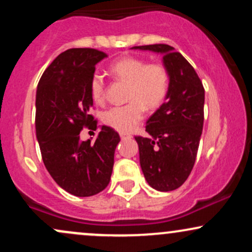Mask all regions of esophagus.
<instances>
[{"label":"esophagus","mask_w":252,"mask_h":252,"mask_svg":"<svg viewBox=\"0 0 252 252\" xmlns=\"http://www.w3.org/2000/svg\"><path fill=\"white\" fill-rule=\"evenodd\" d=\"M120 136H121V138H130V137H131V135L128 134V132H121Z\"/></svg>","instance_id":"34e87169"}]
</instances>
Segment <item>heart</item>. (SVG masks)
<instances>
[{
	"label": "heart",
	"mask_w": 252,
	"mask_h": 252,
	"mask_svg": "<svg viewBox=\"0 0 252 252\" xmlns=\"http://www.w3.org/2000/svg\"><path fill=\"white\" fill-rule=\"evenodd\" d=\"M117 79L128 83L126 105L112 106L103 114L104 124L117 131L126 132L135 128L142 120L144 108L158 109L166 99L169 90V73L162 63H147L137 57H124L110 65ZM90 94L96 103L105 98V80L99 73L90 80Z\"/></svg>",
	"instance_id": "b5f03b06"
}]
</instances>
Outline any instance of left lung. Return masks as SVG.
<instances>
[{
    "mask_svg": "<svg viewBox=\"0 0 252 252\" xmlns=\"http://www.w3.org/2000/svg\"><path fill=\"white\" fill-rule=\"evenodd\" d=\"M132 48L162 54L169 73L166 102L147 121V136H135L147 182L160 192H169L187 180L194 166L204 126L205 90L193 66L172 46Z\"/></svg>",
    "mask_w": 252,
    "mask_h": 252,
    "instance_id": "left-lung-1",
    "label": "left lung"
}]
</instances>
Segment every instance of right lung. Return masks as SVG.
<instances>
[{"mask_svg":"<svg viewBox=\"0 0 252 252\" xmlns=\"http://www.w3.org/2000/svg\"><path fill=\"white\" fill-rule=\"evenodd\" d=\"M106 57L94 48H71L52 62L37 84L35 129L42 161L53 180L77 196L94 195L108 186L121 140L106 126L94 142L79 135L85 126L97 129L90 114V80Z\"/></svg>","mask_w":252,"mask_h":252,"instance_id":"obj_1","label":"right lung"}]
</instances>
